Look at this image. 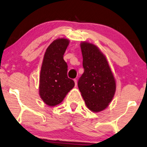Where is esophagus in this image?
Returning a JSON list of instances; mask_svg holds the SVG:
<instances>
[{"label": "esophagus", "mask_w": 147, "mask_h": 147, "mask_svg": "<svg viewBox=\"0 0 147 147\" xmlns=\"http://www.w3.org/2000/svg\"><path fill=\"white\" fill-rule=\"evenodd\" d=\"M74 84H75V86H77V80H76V79H74Z\"/></svg>", "instance_id": "1"}]
</instances>
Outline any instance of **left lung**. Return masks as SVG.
I'll return each mask as SVG.
<instances>
[{"label":"left lung","instance_id":"1","mask_svg":"<svg viewBox=\"0 0 147 147\" xmlns=\"http://www.w3.org/2000/svg\"><path fill=\"white\" fill-rule=\"evenodd\" d=\"M84 72L78 86L86 106L92 112L105 109L116 92V81L107 59L92 43L80 44Z\"/></svg>","mask_w":147,"mask_h":147}]
</instances>
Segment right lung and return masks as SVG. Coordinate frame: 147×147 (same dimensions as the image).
<instances>
[{"label":"right lung","mask_w":147,"mask_h":147,"mask_svg":"<svg viewBox=\"0 0 147 147\" xmlns=\"http://www.w3.org/2000/svg\"><path fill=\"white\" fill-rule=\"evenodd\" d=\"M69 44L67 38L53 40L46 49L42 64L39 95L47 105L61 103L74 82L67 76V64L63 55Z\"/></svg>","instance_id":"add662e5"}]
</instances>
